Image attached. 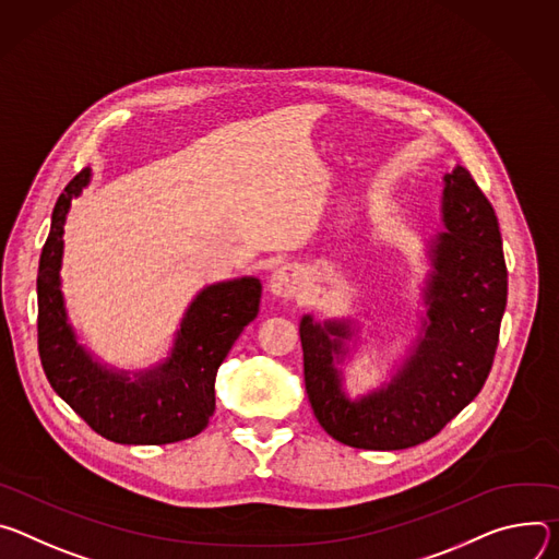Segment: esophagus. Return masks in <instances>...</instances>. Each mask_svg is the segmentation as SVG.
Returning a JSON list of instances; mask_svg holds the SVG:
<instances>
[{"label": "esophagus", "instance_id": "1", "mask_svg": "<svg viewBox=\"0 0 559 559\" xmlns=\"http://www.w3.org/2000/svg\"><path fill=\"white\" fill-rule=\"evenodd\" d=\"M269 286L277 297H295L301 288V273L297 266H282L271 275Z\"/></svg>", "mask_w": 559, "mask_h": 559}]
</instances>
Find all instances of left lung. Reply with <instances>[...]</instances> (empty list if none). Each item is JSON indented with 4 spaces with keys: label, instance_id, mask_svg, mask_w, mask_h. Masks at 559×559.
<instances>
[{
    "label": "left lung",
    "instance_id": "obj_1",
    "mask_svg": "<svg viewBox=\"0 0 559 559\" xmlns=\"http://www.w3.org/2000/svg\"><path fill=\"white\" fill-rule=\"evenodd\" d=\"M447 233L432 243L428 324L395 380L361 400L342 393L333 355L346 324H299L304 382L320 426L346 447L400 451L438 432L481 391L507 308V262L500 224L473 175L457 166L444 177Z\"/></svg>",
    "mask_w": 559,
    "mask_h": 559
}]
</instances>
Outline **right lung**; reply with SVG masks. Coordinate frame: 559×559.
I'll use <instances>...</instances> for the list:
<instances>
[{"mask_svg":"<svg viewBox=\"0 0 559 559\" xmlns=\"http://www.w3.org/2000/svg\"><path fill=\"white\" fill-rule=\"evenodd\" d=\"M86 183L88 168L59 195L39 258L37 348L46 380L97 436L110 442L157 447L189 440L209 426L217 368L243 326L258 318L262 284L241 277L204 288L181 322L168 361L135 382L106 370L78 344L59 290L67 213Z\"/></svg>","mask_w":559,"mask_h":559,"instance_id":"1","label":"right lung"}]
</instances>
